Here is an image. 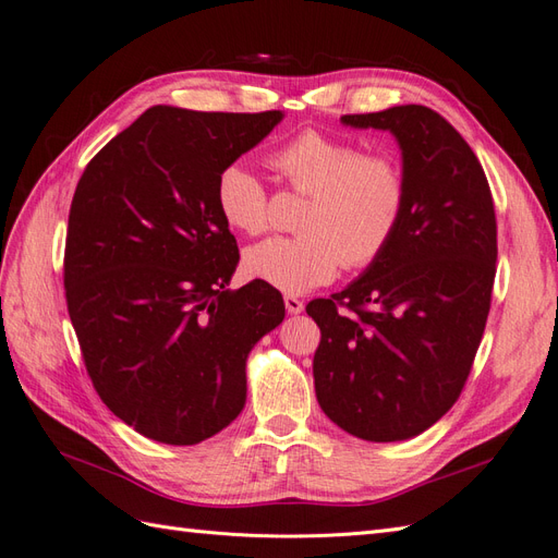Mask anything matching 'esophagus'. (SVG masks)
Masks as SVG:
<instances>
[{"label":"esophagus","instance_id":"esophagus-1","mask_svg":"<svg viewBox=\"0 0 558 558\" xmlns=\"http://www.w3.org/2000/svg\"><path fill=\"white\" fill-rule=\"evenodd\" d=\"M283 305H286V312H289V314H300L305 310L303 300H298L295 295H283Z\"/></svg>","mask_w":558,"mask_h":558}]
</instances>
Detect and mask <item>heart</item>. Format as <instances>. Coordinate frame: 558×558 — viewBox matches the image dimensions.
<instances>
[{
    "instance_id": "b5f03b06",
    "label": "heart",
    "mask_w": 558,
    "mask_h": 558,
    "mask_svg": "<svg viewBox=\"0 0 558 558\" xmlns=\"http://www.w3.org/2000/svg\"><path fill=\"white\" fill-rule=\"evenodd\" d=\"M298 192H310L300 216L303 234L269 236L244 253V267L283 293L328 283L344 265L361 269L395 242L409 206V175L389 153H364L359 143L305 129L269 159ZM216 206L228 228L260 234L269 225V192L242 163L222 169Z\"/></svg>"
}]
</instances>
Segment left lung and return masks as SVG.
Returning a JSON list of instances; mask_svg holds the SVG:
<instances>
[{
    "label": "left lung",
    "instance_id": "left-lung-1",
    "mask_svg": "<svg viewBox=\"0 0 558 558\" xmlns=\"http://www.w3.org/2000/svg\"><path fill=\"white\" fill-rule=\"evenodd\" d=\"M395 135L409 206L395 242L348 289L316 298L314 391L338 427L403 441L446 415L470 378L490 312L498 222L484 169L425 105L344 114Z\"/></svg>",
    "mask_w": 558,
    "mask_h": 558
}]
</instances>
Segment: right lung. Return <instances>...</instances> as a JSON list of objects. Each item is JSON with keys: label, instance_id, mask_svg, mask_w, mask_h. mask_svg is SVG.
I'll return each instance as SVG.
<instances>
[{"label": "right lung", "instance_id": "1", "mask_svg": "<svg viewBox=\"0 0 558 558\" xmlns=\"http://www.w3.org/2000/svg\"><path fill=\"white\" fill-rule=\"evenodd\" d=\"M283 119L155 105L86 163L65 239V300L102 403L147 439L192 446L246 403V359L283 322L239 248L216 183Z\"/></svg>", "mask_w": 558, "mask_h": 558}]
</instances>
